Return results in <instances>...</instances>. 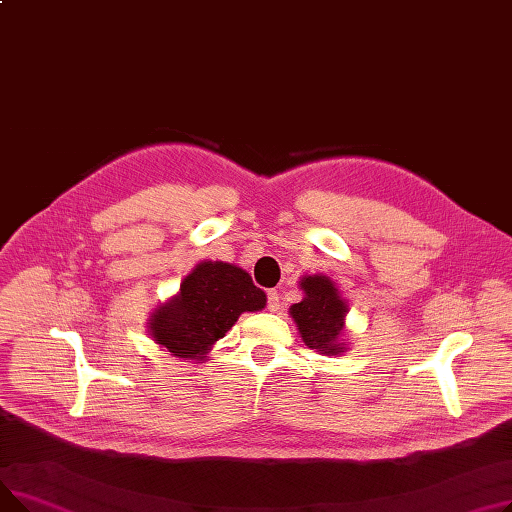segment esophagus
<instances>
[{
	"label": "esophagus",
	"instance_id": "34e87169",
	"mask_svg": "<svg viewBox=\"0 0 512 512\" xmlns=\"http://www.w3.org/2000/svg\"><path fill=\"white\" fill-rule=\"evenodd\" d=\"M267 309L270 311L280 309V292L278 290H267Z\"/></svg>",
	"mask_w": 512,
	"mask_h": 512
}]
</instances>
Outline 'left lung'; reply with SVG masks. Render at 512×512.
<instances>
[{
	"label": "left lung",
	"mask_w": 512,
	"mask_h": 512,
	"mask_svg": "<svg viewBox=\"0 0 512 512\" xmlns=\"http://www.w3.org/2000/svg\"><path fill=\"white\" fill-rule=\"evenodd\" d=\"M301 288L305 290V299L290 307V315L297 321L303 342L328 355L342 353L338 336L342 332L346 305L338 297V288L326 276L303 278Z\"/></svg>",
	"instance_id": "8db88e82"
}]
</instances>
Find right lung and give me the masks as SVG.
<instances>
[{"label":"right lung","mask_w":512,"mask_h":512,"mask_svg":"<svg viewBox=\"0 0 512 512\" xmlns=\"http://www.w3.org/2000/svg\"><path fill=\"white\" fill-rule=\"evenodd\" d=\"M265 307V292L236 265L199 263L180 294L151 315V336L180 359H205L213 342L226 336L242 311Z\"/></svg>","instance_id":"add662e5"}]
</instances>
